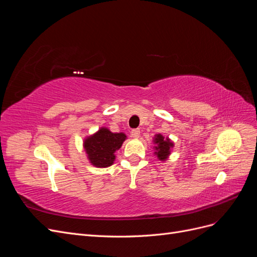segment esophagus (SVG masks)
<instances>
[{"instance_id":"obj_1","label":"esophagus","mask_w":257,"mask_h":257,"mask_svg":"<svg viewBox=\"0 0 257 257\" xmlns=\"http://www.w3.org/2000/svg\"><path fill=\"white\" fill-rule=\"evenodd\" d=\"M131 136L133 137V138H139V136H141V131H139L138 128L132 130V132H131Z\"/></svg>"}]
</instances>
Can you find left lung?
<instances>
[{
	"label": "left lung",
	"mask_w": 257,
	"mask_h": 257,
	"mask_svg": "<svg viewBox=\"0 0 257 257\" xmlns=\"http://www.w3.org/2000/svg\"><path fill=\"white\" fill-rule=\"evenodd\" d=\"M153 143L155 144L154 154L157 155L160 161H166L169 157L170 151H172V148L174 147V143L168 137L165 138L161 134L154 136Z\"/></svg>",
	"instance_id": "left-lung-1"
}]
</instances>
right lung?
<instances>
[{
  "instance_id": "1",
  "label": "right lung",
  "mask_w": 257,
  "mask_h": 257,
  "mask_svg": "<svg viewBox=\"0 0 257 257\" xmlns=\"http://www.w3.org/2000/svg\"><path fill=\"white\" fill-rule=\"evenodd\" d=\"M125 139L124 133H111L108 128L102 127L84 139L83 148L93 166L105 168L113 164L114 152L120 149Z\"/></svg>"
}]
</instances>
